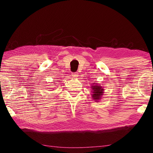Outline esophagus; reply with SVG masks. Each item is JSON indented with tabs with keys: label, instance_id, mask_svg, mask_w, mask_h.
I'll return each instance as SVG.
<instances>
[{
	"label": "esophagus",
	"instance_id": "esophagus-1",
	"mask_svg": "<svg viewBox=\"0 0 153 153\" xmlns=\"http://www.w3.org/2000/svg\"><path fill=\"white\" fill-rule=\"evenodd\" d=\"M78 74L77 73H73L72 74V77H74V78H76V77H78Z\"/></svg>",
	"mask_w": 153,
	"mask_h": 153
}]
</instances>
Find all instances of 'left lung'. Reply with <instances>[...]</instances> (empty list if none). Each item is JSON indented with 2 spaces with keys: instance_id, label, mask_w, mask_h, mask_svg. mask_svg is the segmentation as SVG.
Here are the masks:
<instances>
[{
  "instance_id": "1",
  "label": "left lung",
  "mask_w": 153,
  "mask_h": 153,
  "mask_svg": "<svg viewBox=\"0 0 153 153\" xmlns=\"http://www.w3.org/2000/svg\"><path fill=\"white\" fill-rule=\"evenodd\" d=\"M92 88V97L93 100L96 102H98V100L101 99V98L104 95V89L100 86V84H93L92 86L90 87Z\"/></svg>"
}]
</instances>
